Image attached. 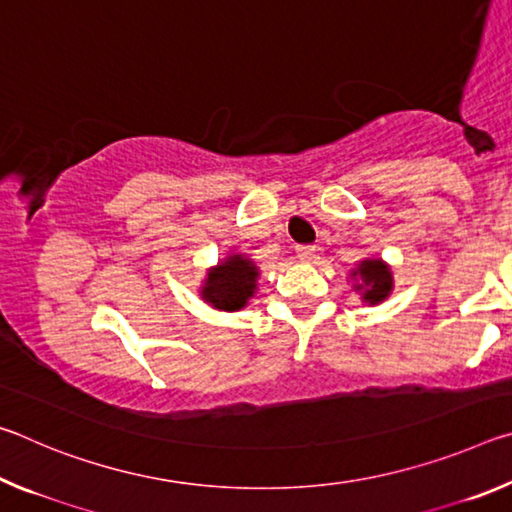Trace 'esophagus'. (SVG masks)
Here are the masks:
<instances>
[{
	"label": "esophagus",
	"instance_id": "obj_1",
	"mask_svg": "<svg viewBox=\"0 0 512 512\" xmlns=\"http://www.w3.org/2000/svg\"><path fill=\"white\" fill-rule=\"evenodd\" d=\"M296 253H298V259H302V262H314L316 246H298Z\"/></svg>",
	"mask_w": 512,
	"mask_h": 512
}]
</instances>
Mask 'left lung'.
Instances as JSON below:
<instances>
[{
	"instance_id": "1",
	"label": "left lung",
	"mask_w": 512,
	"mask_h": 512,
	"mask_svg": "<svg viewBox=\"0 0 512 512\" xmlns=\"http://www.w3.org/2000/svg\"><path fill=\"white\" fill-rule=\"evenodd\" d=\"M350 280L354 282L352 289L359 293L361 302H366L370 307L388 300L395 287L391 266L381 257H363L350 271Z\"/></svg>"
}]
</instances>
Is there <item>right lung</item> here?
Returning a JSON list of instances; mask_svg holds the SVG:
<instances>
[{
  "label": "right lung",
  "mask_w": 512,
  "mask_h": 512,
  "mask_svg": "<svg viewBox=\"0 0 512 512\" xmlns=\"http://www.w3.org/2000/svg\"><path fill=\"white\" fill-rule=\"evenodd\" d=\"M259 266L246 253H228L219 264L207 268L198 296L219 311H239L255 298Z\"/></svg>",
  "instance_id": "add662e5"
}]
</instances>
